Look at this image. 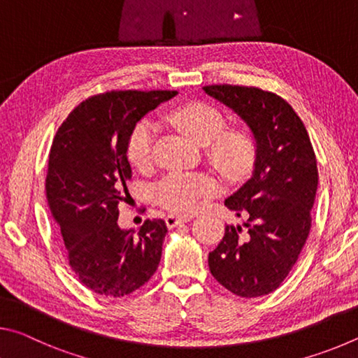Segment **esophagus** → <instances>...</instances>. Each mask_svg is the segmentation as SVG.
<instances>
[{
	"label": "esophagus",
	"mask_w": 358,
	"mask_h": 358,
	"mask_svg": "<svg viewBox=\"0 0 358 358\" xmlns=\"http://www.w3.org/2000/svg\"><path fill=\"white\" fill-rule=\"evenodd\" d=\"M187 221H191V216H177V215H169V216L166 217V224H167V227H169V229H173V227H177V226H180V224L187 222Z\"/></svg>",
	"instance_id": "obj_1"
}]
</instances>
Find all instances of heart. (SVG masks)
<instances>
[{
  "label": "heart",
  "mask_w": 358,
  "mask_h": 358,
  "mask_svg": "<svg viewBox=\"0 0 358 358\" xmlns=\"http://www.w3.org/2000/svg\"><path fill=\"white\" fill-rule=\"evenodd\" d=\"M169 123L197 145H207L211 162L227 178H240L254 161L252 138L241 129H222L224 117L205 102H189L167 113ZM155 128L147 120L138 121L126 142V156L137 169H145L153 155ZM217 183L208 175L171 173L155 186V197L175 213H192L216 194Z\"/></svg>",
  "instance_id": "obj_1"
}]
</instances>
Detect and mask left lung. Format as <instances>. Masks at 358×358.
<instances>
[{
	"label": "left lung",
	"instance_id": "obj_1",
	"mask_svg": "<svg viewBox=\"0 0 358 358\" xmlns=\"http://www.w3.org/2000/svg\"><path fill=\"white\" fill-rule=\"evenodd\" d=\"M203 92L250 128L256 159L251 178L226 199L243 224L227 226L208 266L230 292L252 299L286 280L311 229L317 162L305 124L286 101L254 87L210 85Z\"/></svg>",
	"mask_w": 358,
	"mask_h": 358
}]
</instances>
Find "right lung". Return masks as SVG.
Wrapping results in <instances>:
<instances>
[{"mask_svg": "<svg viewBox=\"0 0 358 358\" xmlns=\"http://www.w3.org/2000/svg\"><path fill=\"white\" fill-rule=\"evenodd\" d=\"M177 92H110L92 96L63 121L48 155L45 192L69 265L85 287L124 296L159 265L167 226L147 220L138 232L118 226V203L132 171L126 142L148 112Z\"/></svg>", "mask_w": 358, "mask_h": 358, "instance_id": "obj_1", "label": "right lung"}]
</instances>
